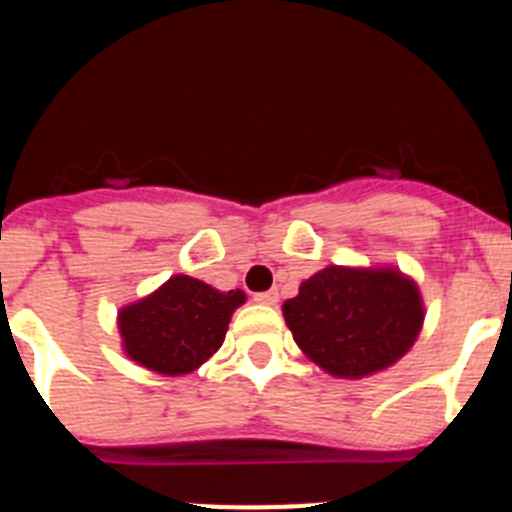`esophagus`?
Listing matches in <instances>:
<instances>
[{"label": "esophagus", "instance_id": "obj_1", "mask_svg": "<svg viewBox=\"0 0 512 512\" xmlns=\"http://www.w3.org/2000/svg\"><path fill=\"white\" fill-rule=\"evenodd\" d=\"M279 292L277 289H269V292H256L253 295V302H259V305H277Z\"/></svg>", "mask_w": 512, "mask_h": 512}]
</instances>
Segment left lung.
Instances as JSON below:
<instances>
[{"label": "left lung", "instance_id": "obj_1", "mask_svg": "<svg viewBox=\"0 0 512 512\" xmlns=\"http://www.w3.org/2000/svg\"><path fill=\"white\" fill-rule=\"evenodd\" d=\"M297 346L333 377L359 379L408 354L423 325L418 287L395 269L328 266L282 305Z\"/></svg>", "mask_w": 512, "mask_h": 512}]
</instances>
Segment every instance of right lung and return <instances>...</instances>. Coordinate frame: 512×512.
Instances as JSON below:
<instances>
[{
    "mask_svg": "<svg viewBox=\"0 0 512 512\" xmlns=\"http://www.w3.org/2000/svg\"><path fill=\"white\" fill-rule=\"evenodd\" d=\"M243 300L241 289L217 292L200 279L171 277L151 297L120 312L125 354L151 372H194L223 346L230 315Z\"/></svg>",
    "mask_w": 512,
    "mask_h": 512,
    "instance_id": "1",
    "label": "right lung"
}]
</instances>
